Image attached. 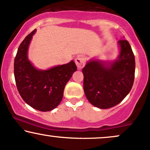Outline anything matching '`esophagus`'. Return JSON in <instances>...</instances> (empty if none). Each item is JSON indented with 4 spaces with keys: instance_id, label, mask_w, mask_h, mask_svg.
<instances>
[{
    "instance_id": "34e87169",
    "label": "esophagus",
    "mask_w": 150,
    "mask_h": 150,
    "mask_svg": "<svg viewBox=\"0 0 150 150\" xmlns=\"http://www.w3.org/2000/svg\"><path fill=\"white\" fill-rule=\"evenodd\" d=\"M75 64H76L77 68H82L85 65V59L84 58L82 57V56H78L77 57L76 59H75Z\"/></svg>"
}]
</instances>
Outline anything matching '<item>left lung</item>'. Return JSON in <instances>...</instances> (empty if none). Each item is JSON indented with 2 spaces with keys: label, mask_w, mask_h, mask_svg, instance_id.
Masks as SVG:
<instances>
[{
  "label": "left lung",
  "mask_w": 150,
  "mask_h": 150,
  "mask_svg": "<svg viewBox=\"0 0 150 150\" xmlns=\"http://www.w3.org/2000/svg\"><path fill=\"white\" fill-rule=\"evenodd\" d=\"M118 59L109 65L91 61L82 69L86 98L96 107H114L125 98L132 88L135 77V56L127 40H119Z\"/></svg>",
  "instance_id": "8db88e82"
}]
</instances>
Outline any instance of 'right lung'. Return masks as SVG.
Listing matches in <instances>:
<instances>
[{
  "label": "right lung",
  "mask_w": 150,
  "mask_h": 150,
  "mask_svg": "<svg viewBox=\"0 0 150 150\" xmlns=\"http://www.w3.org/2000/svg\"><path fill=\"white\" fill-rule=\"evenodd\" d=\"M35 30L25 38L18 48L14 62L16 85L23 100L38 110L57 108L63 98L65 86L77 66L73 61L47 70H37L27 58V50Z\"/></svg>",
  "instance_id": "obj_1"
}]
</instances>
